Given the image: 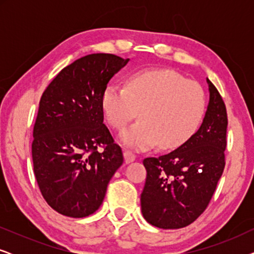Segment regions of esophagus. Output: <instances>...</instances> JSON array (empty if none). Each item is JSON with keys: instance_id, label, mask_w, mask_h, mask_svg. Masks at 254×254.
I'll return each instance as SVG.
<instances>
[{"instance_id": "esophagus-1", "label": "esophagus", "mask_w": 254, "mask_h": 254, "mask_svg": "<svg viewBox=\"0 0 254 254\" xmlns=\"http://www.w3.org/2000/svg\"><path fill=\"white\" fill-rule=\"evenodd\" d=\"M124 157H125V162H126V164H128V163L134 162L135 158H136V156H135V154H133L131 151L125 150L124 151Z\"/></svg>"}]
</instances>
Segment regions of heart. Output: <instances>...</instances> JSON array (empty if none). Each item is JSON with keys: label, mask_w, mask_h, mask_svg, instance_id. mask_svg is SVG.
I'll use <instances>...</instances> for the list:
<instances>
[{"label": "heart", "mask_w": 254, "mask_h": 254, "mask_svg": "<svg viewBox=\"0 0 254 254\" xmlns=\"http://www.w3.org/2000/svg\"><path fill=\"white\" fill-rule=\"evenodd\" d=\"M206 95L196 82L168 69H149L130 76L128 85L111 83L102 93L109 124L121 129L140 110V120L119 134L127 147L143 150L158 143L175 149L199 128L206 112Z\"/></svg>", "instance_id": "heart-1"}]
</instances>
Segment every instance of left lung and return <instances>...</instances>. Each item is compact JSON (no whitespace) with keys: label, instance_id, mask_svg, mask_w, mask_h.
<instances>
[{"label":"left lung","instance_id":"1","mask_svg":"<svg viewBox=\"0 0 254 254\" xmlns=\"http://www.w3.org/2000/svg\"><path fill=\"white\" fill-rule=\"evenodd\" d=\"M209 102L199 129L179 148L144 158L147 170L141 194L144 220L161 229H179L196 220L216 190L227 147V109L207 78Z\"/></svg>","mask_w":254,"mask_h":254}]
</instances>
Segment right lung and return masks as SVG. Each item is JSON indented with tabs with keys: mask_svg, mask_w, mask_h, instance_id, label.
<instances>
[{
	"mask_svg": "<svg viewBox=\"0 0 254 254\" xmlns=\"http://www.w3.org/2000/svg\"><path fill=\"white\" fill-rule=\"evenodd\" d=\"M128 61L113 54L85 55L62 69L41 96L33 172L44 199L64 216L95 213L123 165L121 148L104 125L102 93Z\"/></svg>",
	"mask_w": 254,
	"mask_h": 254,
	"instance_id": "right-lung-1",
	"label": "right lung"
}]
</instances>
